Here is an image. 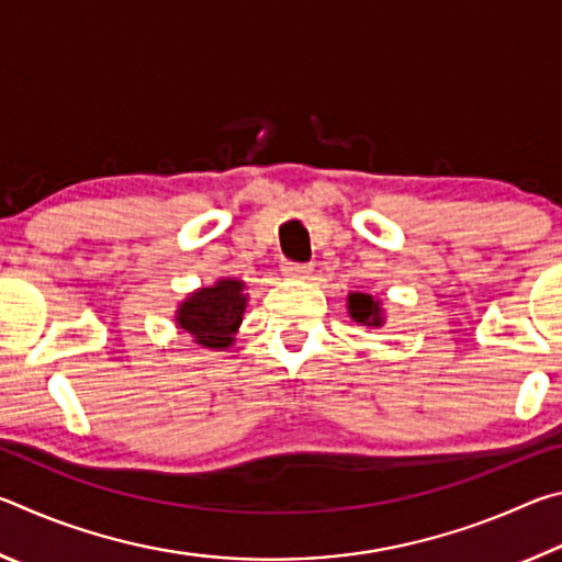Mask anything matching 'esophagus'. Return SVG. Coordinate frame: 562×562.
I'll use <instances>...</instances> for the list:
<instances>
[{"mask_svg":"<svg viewBox=\"0 0 562 562\" xmlns=\"http://www.w3.org/2000/svg\"><path fill=\"white\" fill-rule=\"evenodd\" d=\"M282 274L290 280H307L312 274V265L304 262H282Z\"/></svg>","mask_w":562,"mask_h":562,"instance_id":"esophagus-1","label":"esophagus"}]
</instances>
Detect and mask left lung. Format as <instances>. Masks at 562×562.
Wrapping results in <instances>:
<instances>
[{
	"label": "left lung",
	"instance_id": "8db88e82",
	"mask_svg": "<svg viewBox=\"0 0 562 562\" xmlns=\"http://www.w3.org/2000/svg\"><path fill=\"white\" fill-rule=\"evenodd\" d=\"M347 304H349V317L359 322V325H364V327H382L384 325L382 304H379V300H374L372 294L349 292Z\"/></svg>",
	"mask_w": 562,
	"mask_h": 562
}]
</instances>
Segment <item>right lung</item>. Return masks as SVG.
<instances>
[{"label": "right lung", "mask_w": 562, "mask_h": 562, "mask_svg": "<svg viewBox=\"0 0 562 562\" xmlns=\"http://www.w3.org/2000/svg\"><path fill=\"white\" fill-rule=\"evenodd\" d=\"M245 282L235 278L217 280L213 288H201L188 294L176 312V322L193 341L207 349H227L240 327L247 294Z\"/></svg>", "instance_id": "add662e5"}]
</instances>
